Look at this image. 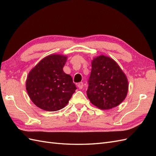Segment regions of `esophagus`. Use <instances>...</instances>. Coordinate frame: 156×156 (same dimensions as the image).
Here are the masks:
<instances>
[{
    "label": "esophagus",
    "mask_w": 156,
    "mask_h": 156,
    "mask_svg": "<svg viewBox=\"0 0 156 156\" xmlns=\"http://www.w3.org/2000/svg\"><path fill=\"white\" fill-rule=\"evenodd\" d=\"M77 86L79 89H82L83 86H84V84H83V82H79Z\"/></svg>",
    "instance_id": "esophagus-1"
}]
</instances>
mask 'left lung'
<instances>
[{
	"mask_svg": "<svg viewBox=\"0 0 156 156\" xmlns=\"http://www.w3.org/2000/svg\"><path fill=\"white\" fill-rule=\"evenodd\" d=\"M128 82L119 65L108 56H99L92 61L87 96L101 110L116 107L126 98Z\"/></svg>",
	"mask_w": 156,
	"mask_h": 156,
	"instance_id": "obj_1",
	"label": "left lung"
}]
</instances>
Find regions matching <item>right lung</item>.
<instances>
[{
  "mask_svg": "<svg viewBox=\"0 0 156 156\" xmlns=\"http://www.w3.org/2000/svg\"><path fill=\"white\" fill-rule=\"evenodd\" d=\"M67 57L52 54L38 62L28 75L26 88L32 102L41 109L61 110L76 90L71 76L63 71Z\"/></svg>",
  "mask_w": 156,
  "mask_h": 156,
  "instance_id": "obj_1",
  "label": "right lung"
}]
</instances>
